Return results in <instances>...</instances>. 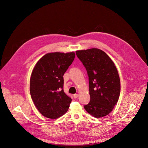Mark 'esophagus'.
Returning a JSON list of instances; mask_svg holds the SVG:
<instances>
[{"label":"esophagus","mask_w":148,"mask_h":148,"mask_svg":"<svg viewBox=\"0 0 148 148\" xmlns=\"http://www.w3.org/2000/svg\"><path fill=\"white\" fill-rule=\"evenodd\" d=\"M78 96H79V95H78V94H74V95H73V97H74V98H77L78 97Z\"/></svg>","instance_id":"34e87169"}]
</instances>
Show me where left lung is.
Listing matches in <instances>:
<instances>
[{
	"label": "left lung",
	"instance_id": "1",
	"mask_svg": "<svg viewBox=\"0 0 148 148\" xmlns=\"http://www.w3.org/2000/svg\"><path fill=\"white\" fill-rule=\"evenodd\" d=\"M89 77L90 101L86 111L96 118L104 117L112 110L120 94V81L117 68L103 50L90 49L76 51Z\"/></svg>",
	"mask_w": 148,
	"mask_h": 148
}]
</instances>
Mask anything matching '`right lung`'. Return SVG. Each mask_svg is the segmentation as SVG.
<instances>
[{
	"mask_svg": "<svg viewBox=\"0 0 148 148\" xmlns=\"http://www.w3.org/2000/svg\"><path fill=\"white\" fill-rule=\"evenodd\" d=\"M75 57L74 52L49 53L38 61L32 71L31 98L44 117L56 119L67 111L72 99L63 90V77Z\"/></svg>",
	"mask_w": 148,
	"mask_h": 148,
	"instance_id": "obj_1",
	"label": "right lung"
}]
</instances>
